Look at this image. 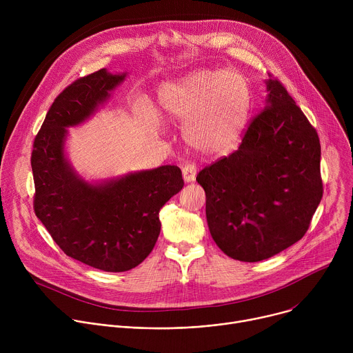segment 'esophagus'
Instances as JSON below:
<instances>
[{
	"label": "esophagus",
	"mask_w": 353,
	"mask_h": 353,
	"mask_svg": "<svg viewBox=\"0 0 353 353\" xmlns=\"http://www.w3.org/2000/svg\"><path fill=\"white\" fill-rule=\"evenodd\" d=\"M196 176V168L194 165H185L183 168V177L185 183H191L195 180Z\"/></svg>",
	"instance_id": "obj_1"
}]
</instances>
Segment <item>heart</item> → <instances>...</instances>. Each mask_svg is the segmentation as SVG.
Segmentation results:
<instances>
[{
  "mask_svg": "<svg viewBox=\"0 0 353 353\" xmlns=\"http://www.w3.org/2000/svg\"><path fill=\"white\" fill-rule=\"evenodd\" d=\"M161 114L184 124L187 145L205 157L221 155L239 138L250 110V88L237 71H195L158 88Z\"/></svg>",
  "mask_w": 353,
  "mask_h": 353,
  "instance_id": "b5f03b06",
  "label": "heart"
}]
</instances>
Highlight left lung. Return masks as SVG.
Masks as SVG:
<instances>
[{
    "label": "left lung",
    "instance_id": "left-lung-1",
    "mask_svg": "<svg viewBox=\"0 0 353 353\" xmlns=\"http://www.w3.org/2000/svg\"><path fill=\"white\" fill-rule=\"evenodd\" d=\"M264 110L237 150L201 170L212 239L233 260L257 263L299 241L323 196L321 146L288 90L267 79Z\"/></svg>",
    "mask_w": 353,
    "mask_h": 353
}]
</instances>
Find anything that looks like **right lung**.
<instances>
[{"label": "right lung", "instance_id": "add662e5", "mask_svg": "<svg viewBox=\"0 0 353 353\" xmlns=\"http://www.w3.org/2000/svg\"><path fill=\"white\" fill-rule=\"evenodd\" d=\"M125 78L102 68L65 88L32 152L36 216L68 257L106 272L128 271L149 256L161 233L159 211L184 185L173 165L88 181L67 158V128L89 120Z\"/></svg>", "mask_w": 353, "mask_h": 353}]
</instances>
